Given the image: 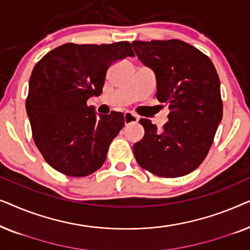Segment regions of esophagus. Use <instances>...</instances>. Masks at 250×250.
Returning <instances> with one entry per match:
<instances>
[{
    "label": "esophagus",
    "instance_id": "obj_1",
    "mask_svg": "<svg viewBox=\"0 0 250 250\" xmlns=\"http://www.w3.org/2000/svg\"><path fill=\"white\" fill-rule=\"evenodd\" d=\"M139 121V116H136L131 111H126L124 114V123L125 125L132 124V123H136Z\"/></svg>",
    "mask_w": 250,
    "mask_h": 250
}]
</instances>
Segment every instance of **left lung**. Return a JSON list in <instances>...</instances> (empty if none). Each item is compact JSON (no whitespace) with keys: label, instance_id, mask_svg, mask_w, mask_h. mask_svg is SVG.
I'll return each mask as SVG.
<instances>
[{"label":"left lung","instance_id":"obj_1","mask_svg":"<svg viewBox=\"0 0 250 250\" xmlns=\"http://www.w3.org/2000/svg\"><path fill=\"white\" fill-rule=\"evenodd\" d=\"M132 46L153 70L156 97L170 110L162 129L140 119L145 136L133 146L136 162L160 177L187 175L206 158L223 116L217 71L206 54L183 41H134Z\"/></svg>","mask_w":250,"mask_h":250}]
</instances>
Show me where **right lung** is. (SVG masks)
Wrapping results in <instances>:
<instances>
[{
	"label": "right lung",
	"mask_w": 250,
	"mask_h": 250,
	"mask_svg": "<svg viewBox=\"0 0 250 250\" xmlns=\"http://www.w3.org/2000/svg\"><path fill=\"white\" fill-rule=\"evenodd\" d=\"M126 57H134L128 42L67 43L34 67L27 115L37 149L58 172L82 177L104 165L109 146L125 124L124 115H97L86 101L102 93L108 68Z\"/></svg>",
	"instance_id": "1"
}]
</instances>
